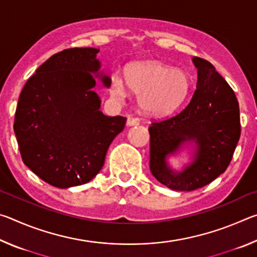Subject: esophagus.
<instances>
[{
	"mask_svg": "<svg viewBox=\"0 0 257 257\" xmlns=\"http://www.w3.org/2000/svg\"><path fill=\"white\" fill-rule=\"evenodd\" d=\"M139 122H141V121H139V119L136 118V116H129V118L127 119L128 125H137V124H139Z\"/></svg>",
	"mask_w": 257,
	"mask_h": 257,
	"instance_id": "obj_1",
	"label": "esophagus"
}]
</instances>
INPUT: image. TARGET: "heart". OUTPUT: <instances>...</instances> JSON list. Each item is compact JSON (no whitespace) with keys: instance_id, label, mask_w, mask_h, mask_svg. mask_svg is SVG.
Returning <instances> with one entry per match:
<instances>
[{"instance_id":"obj_1","label":"heart","mask_w":257,"mask_h":257,"mask_svg":"<svg viewBox=\"0 0 257 257\" xmlns=\"http://www.w3.org/2000/svg\"><path fill=\"white\" fill-rule=\"evenodd\" d=\"M124 84L138 96L143 110L151 115L172 112L184 101L189 90V77L180 69H171L158 61H145L130 66L124 75ZM113 97L124 95V86L118 77L110 84Z\"/></svg>"}]
</instances>
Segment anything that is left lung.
<instances>
[{
	"mask_svg": "<svg viewBox=\"0 0 257 257\" xmlns=\"http://www.w3.org/2000/svg\"><path fill=\"white\" fill-rule=\"evenodd\" d=\"M193 61L198 79L189 103L169 118L152 120L149 128L152 175L180 191L202 188L227 170L241 132L239 104L231 87L207 60L194 56ZM188 140L197 143V156L184 172L175 174L165 158Z\"/></svg>",
	"mask_w": 257,
	"mask_h": 257,
	"instance_id": "1",
	"label": "left lung"
}]
</instances>
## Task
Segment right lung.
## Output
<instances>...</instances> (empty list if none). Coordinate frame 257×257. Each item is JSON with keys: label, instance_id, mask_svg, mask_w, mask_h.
Wrapping results in <instances>:
<instances>
[{"label": "right lung", "instance_id": "right-lung-1", "mask_svg": "<svg viewBox=\"0 0 257 257\" xmlns=\"http://www.w3.org/2000/svg\"><path fill=\"white\" fill-rule=\"evenodd\" d=\"M99 50L67 49L45 61L24 86L14 129L24 163L58 188L86 184L101 170L127 118L99 111L93 92ZM105 86L111 79L101 76Z\"/></svg>", "mask_w": 257, "mask_h": 257}]
</instances>
